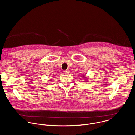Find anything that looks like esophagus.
Here are the masks:
<instances>
[{
	"instance_id": "34e87169",
	"label": "esophagus",
	"mask_w": 135,
	"mask_h": 135,
	"mask_svg": "<svg viewBox=\"0 0 135 135\" xmlns=\"http://www.w3.org/2000/svg\"><path fill=\"white\" fill-rule=\"evenodd\" d=\"M64 73H65V74H69V73H70L69 70H64Z\"/></svg>"
}]
</instances>
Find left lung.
Segmentation results:
<instances>
[{
  "label": "left lung",
  "instance_id": "obj_1",
  "mask_svg": "<svg viewBox=\"0 0 135 135\" xmlns=\"http://www.w3.org/2000/svg\"><path fill=\"white\" fill-rule=\"evenodd\" d=\"M86 80H85V81H86V82H87V81H86Z\"/></svg>",
  "mask_w": 135,
  "mask_h": 135
}]
</instances>
